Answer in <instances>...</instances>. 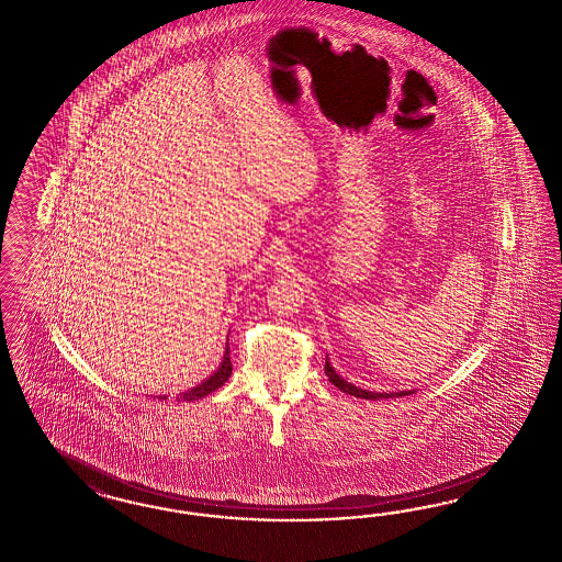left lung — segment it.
<instances>
[{
    "label": "left lung",
    "mask_w": 562,
    "mask_h": 562,
    "mask_svg": "<svg viewBox=\"0 0 562 562\" xmlns=\"http://www.w3.org/2000/svg\"><path fill=\"white\" fill-rule=\"evenodd\" d=\"M324 370H326L328 381L333 382L335 386H338L342 393L356 395V397H361V400H391V397H404V395H412V393H414V391H400V393H372V391L358 389V386H353L351 382H347L345 379H340V376H338L337 372H335V368L330 366L328 358H326V366H324Z\"/></svg>",
    "instance_id": "8db88e82"
}]
</instances>
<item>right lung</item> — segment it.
<instances>
[{"mask_svg":"<svg viewBox=\"0 0 562 562\" xmlns=\"http://www.w3.org/2000/svg\"><path fill=\"white\" fill-rule=\"evenodd\" d=\"M229 374H232V361H229V345H227L224 361H222V366L215 370V374H211V376H209L206 381L201 382L199 386H194V389L181 393L180 400H183V402H196V400H202L204 395L217 391V389L229 379ZM162 400H165V397H162Z\"/></svg>","mask_w":562,"mask_h":562,"instance_id":"obj_1","label":"right lung"}]
</instances>
